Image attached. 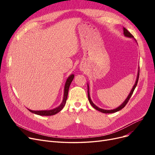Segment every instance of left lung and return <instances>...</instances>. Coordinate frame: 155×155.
<instances>
[{
    "label": "left lung",
    "mask_w": 155,
    "mask_h": 155,
    "mask_svg": "<svg viewBox=\"0 0 155 155\" xmlns=\"http://www.w3.org/2000/svg\"><path fill=\"white\" fill-rule=\"evenodd\" d=\"M123 30H124V35H125V37H129V38H133V39H134L133 35L132 34H131L127 30L126 28H124ZM134 41H136L135 39H134ZM138 69H139V68H138ZM139 72H140V70H138V71L137 80H136L134 85V86H133V88H132V90L130 91V93H129V94L128 95L126 99H125V100L122 103V104L120 105L119 107L116 108V109H111V110L103 109H101V108H99L98 107H97L94 104V103L92 102V101L91 99L90 94H89V86H88V84H87V87H88V99L89 102H90L91 105L94 108V109H96L97 110L100 111V112H103V113H106V114H108V113H114V112H118V111L120 110L121 109H122L126 105V104H127V102L129 101V99L130 98L131 96H132V94H133V92H134V89H135L136 87H137V85L138 81V78H139Z\"/></svg>",
    "instance_id": "8db88e82"
}]
</instances>
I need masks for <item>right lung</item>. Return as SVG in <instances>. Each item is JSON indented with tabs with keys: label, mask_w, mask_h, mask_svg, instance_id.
Listing matches in <instances>:
<instances>
[{
	"label": "right lung",
	"mask_w": 155,
	"mask_h": 155,
	"mask_svg": "<svg viewBox=\"0 0 155 155\" xmlns=\"http://www.w3.org/2000/svg\"><path fill=\"white\" fill-rule=\"evenodd\" d=\"M74 78V75L71 74L67 78L66 83H65V85H64L63 99L61 104V105L55 108V109H54L46 110H30V109H28V110H30L31 112H32V113L37 114V115H40V116H51V115H54L55 114L58 113L59 112H60L63 109V107H64L65 104H66L67 97H68V89H69L70 84H71V83L73 80Z\"/></svg>",
	"instance_id": "right-lung-1"
}]
</instances>
